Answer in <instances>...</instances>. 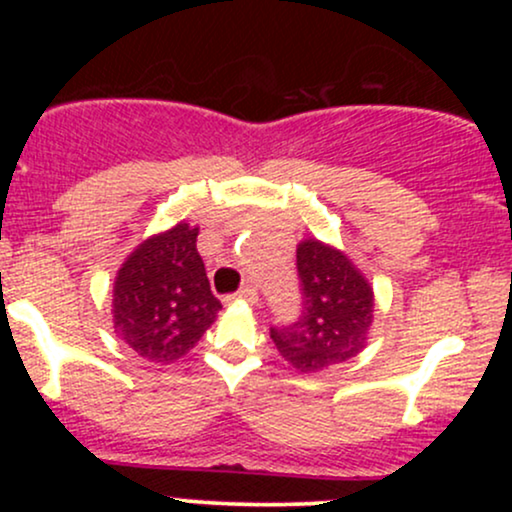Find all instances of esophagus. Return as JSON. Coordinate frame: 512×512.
I'll return each mask as SVG.
<instances>
[{"mask_svg": "<svg viewBox=\"0 0 512 512\" xmlns=\"http://www.w3.org/2000/svg\"><path fill=\"white\" fill-rule=\"evenodd\" d=\"M233 298H240V301L245 303H257V289L255 286H243ZM228 301H231V298H228Z\"/></svg>", "mask_w": 512, "mask_h": 512, "instance_id": "34e87169", "label": "esophagus"}]
</instances>
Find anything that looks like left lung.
<instances>
[{
    "label": "left lung",
    "mask_w": 512,
    "mask_h": 512,
    "mask_svg": "<svg viewBox=\"0 0 512 512\" xmlns=\"http://www.w3.org/2000/svg\"><path fill=\"white\" fill-rule=\"evenodd\" d=\"M303 310L293 325L272 327V342L301 373L346 363L361 354L373 325V286L342 250L301 240L296 250Z\"/></svg>",
    "instance_id": "obj_1"
}]
</instances>
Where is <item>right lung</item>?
<instances>
[{
	"label": "right lung",
	"instance_id": "add662e5",
	"mask_svg": "<svg viewBox=\"0 0 512 512\" xmlns=\"http://www.w3.org/2000/svg\"><path fill=\"white\" fill-rule=\"evenodd\" d=\"M197 236V226L180 221L137 245L115 276V334L146 361H178L221 310L197 252Z\"/></svg>",
	"mask_w": 512,
	"mask_h": 512
}]
</instances>
